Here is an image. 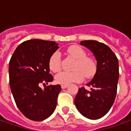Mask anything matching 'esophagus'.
<instances>
[{
    "label": "esophagus",
    "instance_id": "34e87169",
    "mask_svg": "<svg viewBox=\"0 0 131 131\" xmlns=\"http://www.w3.org/2000/svg\"><path fill=\"white\" fill-rule=\"evenodd\" d=\"M68 87V85H66V84H62L61 85V88H62V89H65V88H67Z\"/></svg>",
    "mask_w": 131,
    "mask_h": 131
}]
</instances>
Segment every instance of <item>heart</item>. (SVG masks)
Returning a JSON list of instances; mask_svg holds the SVG:
<instances>
[{
  "label": "heart",
  "instance_id": "b5f03b06",
  "mask_svg": "<svg viewBox=\"0 0 131 131\" xmlns=\"http://www.w3.org/2000/svg\"><path fill=\"white\" fill-rule=\"evenodd\" d=\"M67 54L76 59L74 66V72L62 71L55 76V81L60 84H68L73 82H80L86 78H91L95 74L97 66L92 59L87 57L85 51L79 46H71L66 51ZM49 69L54 72H58L61 68V57L59 51H55L49 60Z\"/></svg>",
  "mask_w": 131,
  "mask_h": 131
}]
</instances>
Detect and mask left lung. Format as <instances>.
<instances>
[{
	"mask_svg": "<svg viewBox=\"0 0 131 131\" xmlns=\"http://www.w3.org/2000/svg\"><path fill=\"white\" fill-rule=\"evenodd\" d=\"M80 44L92 52L97 69L92 80L87 84L90 90L80 88L74 105L85 118L97 120L105 115L114 103L119 78L118 60L105 43L88 40L82 41Z\"/></svg>",
	"mask_w": 131,
	"mask_h": 131,
	"instance_id": "8db88e82",
	"label": "left lung"
}]
</instances>
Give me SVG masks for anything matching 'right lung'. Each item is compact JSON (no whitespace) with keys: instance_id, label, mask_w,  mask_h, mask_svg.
I'll use <instances>...</instances> for the list:
<instances>
[{"instance_id":"1","label":"right lung","mask_w":131,"mask_h":131,"mask_svg":"<svg viewBox=\"0 0 131 131\" xmlns=\"http://www.w3.org/2000/svg\"><path fill=\"white\" fill-rule=\"evenodd\" d=\"M54 41L31 39L18 46L9 62L8 73L11 92L18 108L30 120L41 121L48 118L57 107L59 84L43 90L54 78L49 74V60L58 49Z\"/></svg>"}]
</instances>
